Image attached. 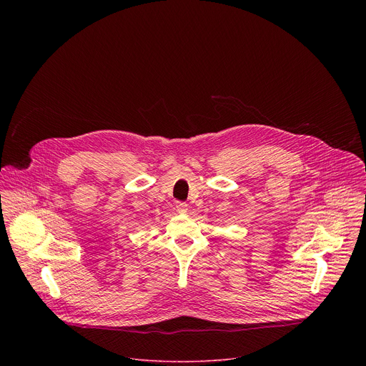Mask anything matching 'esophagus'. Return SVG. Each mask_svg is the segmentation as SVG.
<instances>
[{"instance_id":"1","label":"esophagus","mask_w":366,"mask_h":366,"mask_svg":"<svg viewBox=\"0 0 366 366\" xmlns=\"http://www.w3.org/2000/svg\"><path fill=\"white\" fill-rule=\"evenodd\" d=\"M175 207H177V212H178V213H187V212H188V205H187V202L178 201V202L175 204Z\"/></svg>"}]
</instances>
